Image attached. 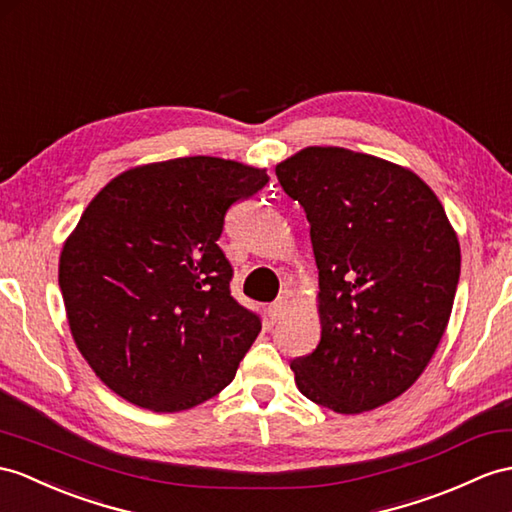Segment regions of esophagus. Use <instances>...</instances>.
<instances>
[{
  "mask_svg": "<svg viewBox=\"0 0 512 512\" xmlns=\"http://www.w3.org/2000/svg\"><path fill=\"white\" fill-rule=\"evenodd\" d=\"M286 310H289V299L280 297V299H276V302L269 306V315H271L273 321H278V319H282L286 315Z\"/></svg>",
  "mask_w": 512,
  "mask_h": 512,
  "instance_id": "1",
  "label": "esophagus"
}]
</instances>
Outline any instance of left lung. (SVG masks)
<instances>
[{"mask_svg": "<svg viewBox=\"0 0 512 512\" xmlns=\"http://www.w3.org/2000/svg\"><path fill=\"white\" fill-rule=\"evenodd\" d=\"M319 269V345L291 363L308 400L341 415L389 404L417 382L452 315L458 236L417 173L345 147L282 160Z\"/></svg>", "mask_w": 512, "mask_h": 512, "instance_id": "obj_1", "label": "left lung"}]
</instances>
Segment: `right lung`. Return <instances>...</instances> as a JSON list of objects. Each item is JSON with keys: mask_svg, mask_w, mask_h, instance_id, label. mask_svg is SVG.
<instances>
[{"mask_svg": "<svg viewBox=\"0 0 512 512\" xmlns=\"http://www.w3.org/2000/svg\"><path fill=\"white\" fill-rule=\"evenodd\" d=\"M267 182V169L189 156L132 167L91 199L58 284L73 341L110 391L180 413L234 380L260 319L230 295L217 241L228 208Z\"/></svg>", "mask_w": 512, "mask_h": 512, "instance_id": "add662e5", "label": "right lung"}]
</instances>
